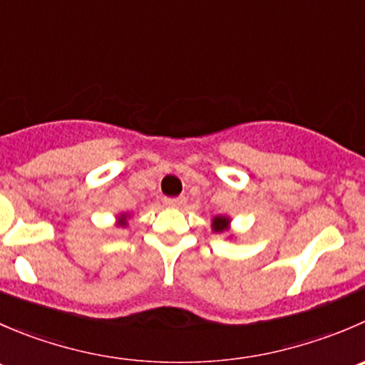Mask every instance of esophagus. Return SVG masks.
I'll return each mask as SVG.
<instances>
[{
	"label": "esophagus",
	"instance_id": "1",
	"mask_svg": "<svg viewBox=\"0 0 365 365\" xmlns=\"http://www.w3.org/2000/svg\"><path fill=\"white\" fill-rule=\"evenodd\" d=\"M185 203V197H164L165 207H180Z\"/></svg>",
	"mask_w": 365,
	"mask_h": 365
}]
</instances>
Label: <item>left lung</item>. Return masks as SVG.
Wrapping results in <instances>:
<instances>
[{
    "label": "left lung",
    "instance_id": "obj_1",
    "mask_svg": "<svg viewBox=\"0 0 365 365\" xmlns=\"http://www.w3.org/2000/svg\"><path fill=\"white\" fill-rule=\"evenodd\" d=\"M228 225H230V219L225 217V215H215L214 219H212V230L217 233H222L228 230Z\"/></svg>",
    "mask_w": 365,
    "mask_h": 365
}]
</instances>
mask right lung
Listing matches in <instances>:
<instances>
[{
	"instance_id": "add662e5",
	"label": "right lung",
	"mask_w": 365,
	"mask_h": 365,
	"mask_svg": "<svg viewBox=\"0 0 365 365\" xmlns=\"http://www.w3.org/2000/svg\"><path fill=\"white\" fill-rule=\"evenodd\" d=\"M126 225V214H123L121 217H119V226H125Z\"/></svg>"
}]
</instances>
